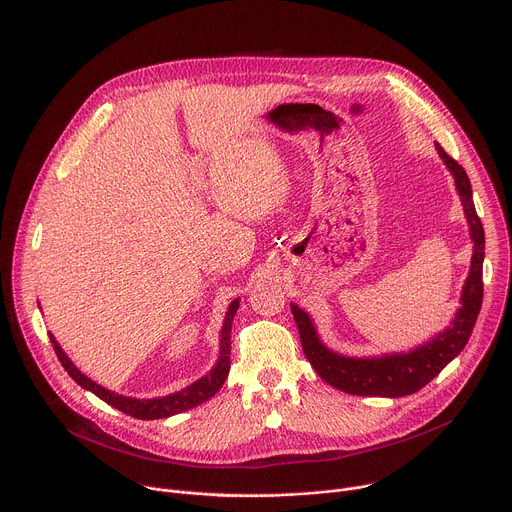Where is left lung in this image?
Masks as SVG:
<instances>
[{"label": "left lung", "instance_id": "obj_1", "mask_svg": "<svg viewBox=\"0 0 512 512\" xmlns=\"http://www.w3.org/2000/svg\"><path fill=\"white\" fill-rule=\"evenodd\" d=\"M434 146L440 160L446 164L448 172L454 178V186L460 196L468 230H470V240H472V260L460 292V306L454 312L450 326H446L428 342L408 352L358 358V356H344L330 350L320 340L314 320L308 316V312H304L298 304L290 302V310L296 320L302 350L308 362L324 382H328L330 386L342 392L356 394V396H386V398L412 394L422 386H426L452 358H456L472 334V328L482 304L484 230L472 204V188L464 168L458 166V162L452 160L440 148V144H434Z\"/></svg>", "mask_w": 512, "mask_h": 512}]
</instances>
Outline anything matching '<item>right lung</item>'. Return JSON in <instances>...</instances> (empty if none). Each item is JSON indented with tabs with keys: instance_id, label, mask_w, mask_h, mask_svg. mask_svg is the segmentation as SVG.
Masks as SVG:
<instances>
[{
	"instance_id": "obj_1",
	"label": "right lung",
	"mask_w": 512,
	"mask_h": 512,
	"mask_svg": "<svg viewBox=\"0 0 512 512\" xmlns=\"http://www.w3.org/2000/svg\"><path fill=\"white\" fill-rule=\"evenodd\" d=\"M240 306V300H232L230 306H228V312L224 316V324H222V330H220V354H218V360L214 364V368L202 376L200 380L192 382L190 386L174 392V394H168V396H156V398H132V396H124V394H118V392H112L108 388H104L102 384L94 382L92 378H88L70 358L68 354L64 352V348L60 346V342L56 340V336L52 332L50 334V340L54 344V350L62 362V366L68 370V374L86 390L94 392L98 398H102L104 402H108L110 406L122 410L124 414H130L134 418H140V420H156V418H168V416H174V414H180L184 410H190L202 402H206L208 398H212L224 384L228 372H230V332H232V320H234V314Z\"/></svg>"
}]
</instances>
